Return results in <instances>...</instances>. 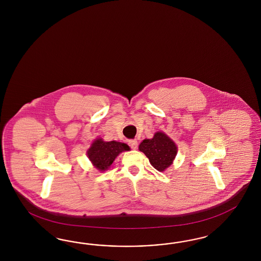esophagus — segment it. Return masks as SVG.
<instances>
[{"mask_svg": "<svg viewBox=\"0 0 261 261\" xmlns=\"http://www.w3.org/2000/svg\"><path fill=\"white\" fill-rule=\"evenodd\" d=\"M129 145H130V147L132 148V149H137V147H138V141L137 140H130L129 142Z\"/></svg>", "mask_w": 261, "mask_h": 261, "instance_id": "esophagus-1", "label": "esophagus"}]
</instances>
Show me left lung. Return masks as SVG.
Here are the masks:
<instances>
[{
    "mask_svg": "<svg viewBox=\"0 0 261 261\" xmlns=\"http://www.w3.org/2000/svg\"><path fill=\"white\" fill-rule=\"evenodd\" d=\"M139 149L149 159L151 165L160 172L171 166L177 155L175 142L164 132H157L152 139L143 140Z\"/></svg>",
    "mask_w": 261,
    "mask_h": 261,
    "instance_id": "1",
    "label": "left lung"
}]
</instances>
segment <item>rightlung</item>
Returning a JSON list of instances; mask_svg holds the SVG:
<instances>
[{
	"label": "right lung",
	"instance_id": "1",
	"mask_svg": "<svg viewBox=\"0 0 261 261\" xmlns=\"http://www.w3.org/2000/svg\"><path fill=\"white\" fill-rule=\"evenodd\" d=\"M130 150V147L123 142H104L102 139H96L88 149L87 156L96 169L99 171L107 170L115 159L123 151Z\"/></svg>",
	"mask_w": 261,
	"mask_h": 261
}]
</instances>
